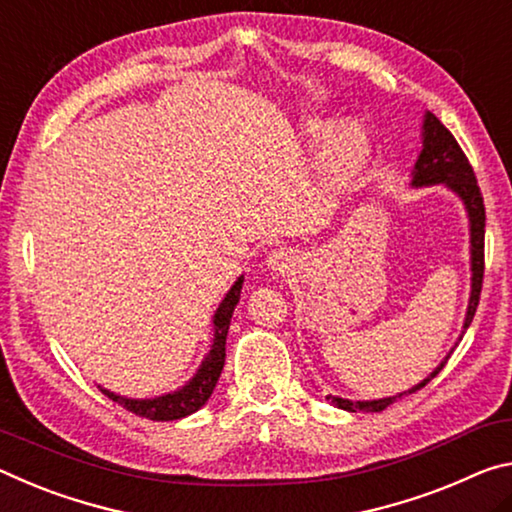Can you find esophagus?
I'll list each match as a JSON object with an SVG mask.
<instances>
[{"label":"esophagus","mask_w":512,"mask_h":512,"mask_svg":"<svg viewBox=\"0 0 512 512\" xmlns=\"http://www.w3.org/2000/svg\"><path fill=\"white\" fill-rule=\"evenodd\" d=\"M292 263V254L288 249H274L270 251V256H267V265L272 267V270H286Z\"/></svg>","instance_id":"obj_1"}]
</instances>
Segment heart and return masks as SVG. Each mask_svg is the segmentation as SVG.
Wrapping results in <instances>:
<instances>
[{
	"label": "heart",
	"mask_w": 512,
	"mask_h": 512,
	"mask_svg": "<svg viewBox=\"0 0 512 512\" xmlns=\"http://www.w3.org/2000/svg\"><path fill=\"white\" fill-rule=\"evenodd\" d=\"M308 136L313 140H324L333 133L331 122H311L308 124ZM367 156V138L360 129H345L340 136L331 140L324 154V170L335 183H345L360 170Z\"/></svg>",
	"instance_id": "b5f03b06"
}]
</instances>
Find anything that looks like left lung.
Segmentation results:
<instances>
[{"label":"left lung","instance_id":"8db88e82","mask_svg":"<svg viewBox=\"0 0 512 512\" xmlns=\"http://www.w3.org/2000/svg\"><path fill=\"white\" fill-rule=\"evenodd\" d=\"M435 183H445V186L456 192V195L463 199L465 211L469 217V251H472V292H469V304H467V315L463 329L472 324L476 306H479L481 288H483V240H485V206H483V195L479 190V183H476L474 170L469 165L467 156L463 149L451 136V131L442 124L433 113L424 115L422 124V152L417 156L415 170H413V186H435ZM449 356L442 360V363L435 367V370L426 376L422 383L413 385V388L401 392L397 397H385V399H374V401H351L342 397H326L331 399L335 406L342 410H349V413H356V410H365V413H381V410L388 408L392 401H397L404 395H413V392L422 390L426 383L438 376V372L445 367Z\"/></svg>","mask_w":512,"mask_h":512}]
</instances>
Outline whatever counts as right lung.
Instances as JSON below:
<instances>
[{"label":"right lung","instance_id":"obj_1","mask_svg":"<svg viewBox=\"0 0 512 512\" xmlns=\"http://www.w3.org/2000/svg\"><path fill=\"white\" fill-rule=\"evenodd\" d=\"M242 281L245 276H238V281L233 283L231 290L226 292V297L222 299L220 308L215 311L213 317V347L208 351L206 358L201 360V367L197 374L183 385V388L170 392V395L163 397H154V399H127L115 395V392L104 390L99 385V390L104 392L108 399H113L120 404L122 408L131 410L138 417H147V420L154 422H170V420H181V417L192 415L195 410L206 404L208 397L213 395L215 383L220 379L222 367H224V356H226V333H229V324H231V315L236 311V304L240 301V290H242Z\"/></svg>","mask_w":512,"mask_h":512}]
</instances>
